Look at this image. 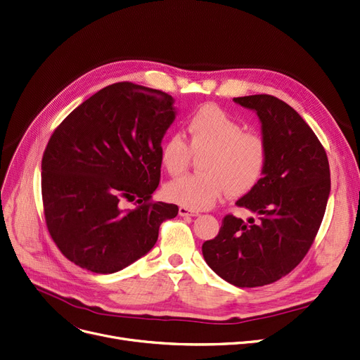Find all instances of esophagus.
Masks as SVG:
<instances>
[{
	"mask_svg": "<svg viewBox=\"0 0 360 360\" xmlns=\"http://www.w3.org/2000/svg\"><path fill=\"white\" fill-rule=\"evenodd\" d=\"M179 214H181V216H198L200 213L195 212V210H191V209H188V207L181 206V207H179Z\"/></svg>",
	"mask_w": 360,
	"mask_h": 360,
	"instance_id": "obj_1",
	"label": "esophagus"
}]
</instances>
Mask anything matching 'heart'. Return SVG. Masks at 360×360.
Segmentation results:
<instances>
[{
	"mask_svg": "<svg viewBox=\"0 0 360 360\" xmlns=\"http://www.w3.org/2000/svg\"><path fill=\"white\" fill-rule=\"evenodd\" d=\"M190 147L181 134L162 148V163L170 175L188 167L191 153L201 155V174L185 175L166 185L169 201L193 210L212 207L226 191L231 197L248 194L260 182L268 165L263 139L247 134L243 124L216 105H202L188 122Z\"/></svg>",
	"mask_w": 360,
	"mask_h": 360,
	"instance_id": "obj_1",
	"label": "heart"
}]
</instances>
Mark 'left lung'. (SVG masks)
<instances>
[{
	"mask_svg": "<svg viewBox=\"0 0 360 360\" xmlns=\"http://www.w3.org/2000/svg\"><path fill=\"white\" fill-rule=\"evenodd\" d=\"M233 103L257 115L268 148L263 178L236 202L257 221L226 214L201 250L226 283L252 288L275 283L303 260L325 214L331 175L318 136L287 103L266 94Z\"/></svg>",
	"mask_w": 360,
	"mask_h": 360,
	"instance_id": "obj_1",
	"label": "left lung"
}]
</instances>
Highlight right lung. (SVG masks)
I'll return each mask as SVG.
<instances>
[{"instance_id":"1","label":"right lung","mask_w":360,"mask_h":360,"mask_svg":"<svg viewBox=\"0 0 360 360\" xmlns=\"http://www.w3.org/2000/svg\"><path fill=\"white\" fill-rule=\"evenodd\" d=\"M166 92L108 85L60 123L42 158L50 236L70 262L115 274L146 256L176 205L151 201L160 182L162 139L176 117ZM136 207L128 210L126 202Z\"/></svg>"}]
</instances>
